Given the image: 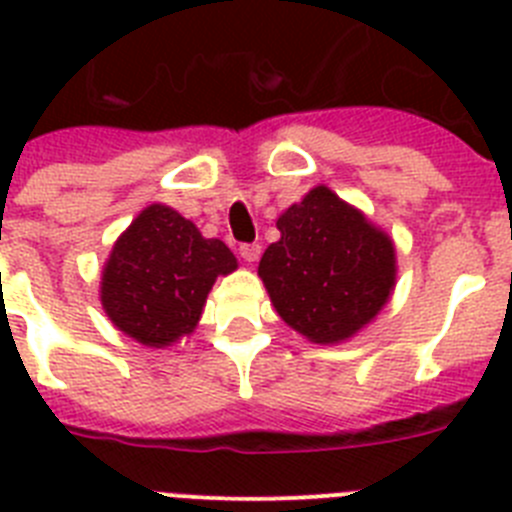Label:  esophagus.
Listing matches in <instances>:
<instances>
[{
	"label": "esophagus",
	"mask_w": 512,
	"mask_h": 512,
	"mask_svg": "<svg viewBox=\"0 0 512 512\" xmlns=\"http://www.w3.org/2000/svg\"><path fill=\"white\" fill-rule=\"evenodd\" d=\"M238 251H241V259L246 261V264H256V261H259V256H261L259 243H243Z\"/></svg>",
	"instance_id": "esophagus-1"
}]
</instances>
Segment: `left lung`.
I'll return each instance as SVG.
<instances>
[{
  "instance_id": "left-lung-1",
  "label": "left lung",
  "mask_w": 512,
  "mask_h": 512,
  "mask_svg": "<svg viewBox=\"0 0 512 512\" xmlns=\"http://www.w3.org/2000/svg\"><path fill=\"white\" fill-rule=\"evenodd\" d=\"M282 233L259 261L279 318L307 341L354 338L390 302L397 284L395 241L325 184L279 215Z\"/></svg>"
}]
</instances>
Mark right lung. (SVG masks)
Returning a JSON list of instances; mask_svg holds the SVG:
<instances>
[{"label": "right lung", "instance_id": "1", "mask_svg": "<svg viewBox=\"0 0 512 512\" xmlns=\"http://www.w3.org/2000/svg\"><path fill=\"white\" fill-rule=\"evenodd\" d=\"M238 259L217 238L174 207L153 202L122 230L102 266L99 300L104 315L148 348H166L192 336L217 277Z\"/></svg>", "mask_w": 512, "mask_h": 512}]
</instances>
